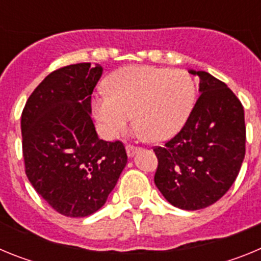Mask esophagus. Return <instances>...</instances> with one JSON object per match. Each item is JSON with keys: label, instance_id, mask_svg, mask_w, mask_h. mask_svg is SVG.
Segmentation results:
<instances>
[{"label": "esophagus", "instance_id": "esophagus-1", "mask_svg": "<svg viewBox=\"0 0 261 261\" xmlns=\"http://www.w3.org/2000/svg\"><path fill=\"white\" fill-rule=\"evenodd\" d=\"M125 149H126V154H128V156H133L135 155L136 151H137V146H135V145H130V144H126Z\"/></svg>", "mask_w": 261, "mask_h": 261}]
</instances>
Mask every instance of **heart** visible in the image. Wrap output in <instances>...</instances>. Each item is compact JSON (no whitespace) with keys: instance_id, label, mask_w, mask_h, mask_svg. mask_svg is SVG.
Segmentation results:
<instances>
[{"instance_id":"heart-1","label":"heart","mask_w":261,"mask_h":261,"mask_svg":"<svg viewBox=\"0 0 261 261\" xmlns=\"http://www.w3.org/2000/svg\"><path fill=\"white\" fill-rule=\"evenodd\" d=\"M107 94L93 102L103 133L115 137L133 119L138 133L150 142L165 141L181 128L195 99V82L181 69L130 65L111 74Z\"/></svg>"}]
</instances>
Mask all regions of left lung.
Returning a JSON list of instances; mask_svg holds the SVG:
<instances>
[{
	"label": "left lung",
	"mask_w": 261,
	"mask_h": 261,
	"mask_svg": "<svg viewBox=\"0 0 261 261\" xmlns=\"http://www.w3.org/2000/svg\"><path fill=\"white\" fill-rule=\"evenodd\" d=\"M200 96L183 128L163 146L154 147V183L176 208L199 211L214 204L235 181L246 154L244 110L222 81L206 71Z\"/></svg>",
	"instance_id": "obj_1"
}]
</instances>
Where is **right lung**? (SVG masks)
Wrapping results in <instances>:
<instances>
[{
	"label": "right lung",
	"mask_w": 261,
	"mask_h": 261,
	"mask_svg": "<svg viewBox=\"0 0 261 261\" xmlns=\"http://www.w3.org/2000/svg\"><path fill=\"white\" fill-rule=\"evenodd\" d=\"M102 66H62L41 81L23 108L24 171L36 192L66 217H86L102 208L126 165L121 141L98 137L91 94Z\"/></svg>",
	"instance_id": "1"
}]
</instances>
